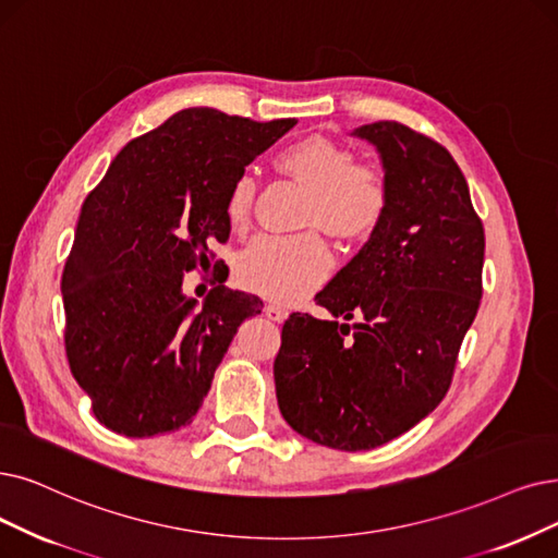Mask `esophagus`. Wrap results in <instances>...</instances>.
<instances>
[{"label":"esophagus","instance_id":"obj_1","mask_svg":"<svg viewBox=\"0 0 558 558\" xmlns=\"http://www.w3.org/2000/svg\"><path fill=\"white\" fill-rule=\"evenodd\" d=\"M265 316L270 318V320H275V323H281V320H286V316H288V311L283 308V306H279V304H275V302H270V304H265Z\"/></svg>","mask_w":558,"mask_h":558}]
</instances>
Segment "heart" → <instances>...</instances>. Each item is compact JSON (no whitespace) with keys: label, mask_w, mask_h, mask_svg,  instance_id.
<instances>
[{"label":"heart","mask_w":558,"mask_h":558,"mask_svg":"<svg viewBox=\"0 0 558 558\" xmlns=\"http://www.w3.org/2000/svg\"><path fill=\"white\" fill-rule=\"evenodd\" d=\"M275 167L308 190L304 225L320 227L343 242L364 240L383 225L391 198L387 175L371 162H354L348 146L327 137H306L283 146L275 155ZM254 194L250 175H238L231 183L225 198L231 231L250 227ZM331 265L333 256L318 233L263 235L240 254L235 279L263 298L293 302L316 291Z\"/></svg>","instance_id":"1"}]
</instances>
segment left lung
Returning a JSON list of instances; mask_svg holds the SVG:
<instances>
[{
  "label": "left lung",
  "mask_w": 558,
  "mask_h": 558,
  "mask_svg": "<svg viewBox=\"0 0 558 558\" xmlns=\"http://www.w3.org/2000/svg\"><path fill=\"white\" fill-rule=\"evenodd\" d=\"M352 135L380 153L389 208L316 295L333 320L293 314L283 323L275 385L281 416L302 437L366 451L408 433L447 396L483 295L485 233L441 144L396 121Z\"/></svg>",
  "instance_id": "obj_1"
}]
</instances>
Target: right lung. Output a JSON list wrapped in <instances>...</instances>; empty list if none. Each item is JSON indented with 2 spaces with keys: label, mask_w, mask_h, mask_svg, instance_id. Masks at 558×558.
<instances>
[{
  "label": "right lung",
  "mask_w": 558,
  "mask_h": 558,
  "mask_svg": "<svg viewBox=\"0 0 558 558\" xmlns=\"http://www.w3.org/2000/svg\"><path fill=\"white\" fill-rule=\"evenodd\" d=\"M295 123L183 109L128 142L84 198L61 277L63 343L105 428L153 437L187 426L240 323L260 314L227 279L196 306L183 277L217 270L231 183Z\"/></svg>",
  "instance_id": "add662e5"
}]
</instances>
